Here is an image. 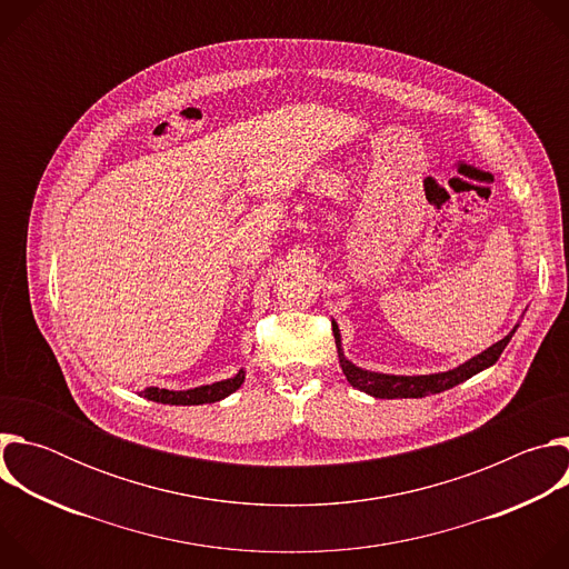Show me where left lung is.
I'll use <instances>...</instances> for the list:
<instances>
[{
	"label": "left lung",
	"instance_id": "1",
	"mask_svg": "<svg viewBox=\"0 0 569 569\" xmlns=\"http://www.w3.org/2000/svg\"><path fill=\"white\" fill-rule=\"evenodd\" d=\"M518 327H520V323H516L513 331L509 336H505L500 342H496L486 351L472 356L463 365H459L455 369H448V371H439V373H426V376H393V373H380V371H369V369L356 367L345 356L342 336H340V329H338L336 321H333V336H336V347H338V356H340V367H342L347 380L356 389H360V391H365L373 398H423V396H430V393H441V391L472 378L475 373L493 367L498 362V358L502 356L505 347L511 342Z\"/></svg>",
	"mask_w": 569,
	"mask_h": 569
}]
</instances>
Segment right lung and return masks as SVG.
Segmentation results:
<instances>
[{
  "label": "right lung",
  "mask_w": 569,
  "mask_h": 569,
  "mask_svg": "<svg viewBox=\"0 0 569 569\" xmlns=\"http://www.w3.org/2000/svg\"><path fill=\"white\" fill-rule=\"evenodd\" d=\"M242 382H246V369H238L236 376L227 380H218L211 385H200L193 389H159V387H148L141 391L143 398L154 400V402H164V405H202V402H216L233 393Z\"/></svg>",
  "instance_id": "obj_1"
}]
</instances>
